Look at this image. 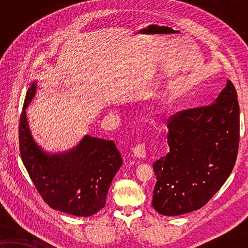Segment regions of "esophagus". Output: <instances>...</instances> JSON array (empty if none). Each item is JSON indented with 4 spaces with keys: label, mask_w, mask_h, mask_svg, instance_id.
<instances>
[{
    "label": "esophagus",
    "mask_w": 248,
    "mask_h": 248,
    "mask_svg": "<svg viewBox=\"0 0 248 248\" xmlns=\"http://www.w3.org/2000/svg\"><path fill=\"white\" fill-rule=\"evenodd\" d=\"M133 155L138 159H144L146 156V147L145 144H139L133 148Z\"/></svg>",
    "instance_id": "obj_1"
}]
</instances>
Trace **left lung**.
Wrapping results in <instances>:
<instances>
[{"instance_id":"8db88e82","label":"left lung","mask_w":248,"mask_h":248,"mask_svg":"<svg viewBox=\"0 0 248 248\" xmlns=\"http://www.w3.org/2000/svg\"><path fill=\"white\" fill-rule=\"evenodd\" d=\"M170 152L154 163L152 207L166 217L198 210L232 171L240 140V108L227 80L213 104L181 110L167 124Z\"/></svg>"}]
</instances>
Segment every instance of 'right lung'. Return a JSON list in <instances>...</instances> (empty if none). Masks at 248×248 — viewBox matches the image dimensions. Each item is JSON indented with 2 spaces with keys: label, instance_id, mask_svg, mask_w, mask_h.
Listing matches in <instances>:
<instances>
[{
  "label": "right lung",
  "instance_id": "obj_1",
  "mask_svg": "<svg viewBox=\"0 0 248 248\" xmlns=\"http://www.w3.org/2000/svg\"><path fill=\"white\" fill-rule=\"evenodd\" d=\"M36 89L37 81H34L26 93L20 117L21 159L37 191L52 209L75 217H92L104 208L123 157L113 140L89 135L68 151H45L31 133L25 112Z\"/></svg>",
  "mask_w": 248,
  "mask_h": 248
}]
</instances>
